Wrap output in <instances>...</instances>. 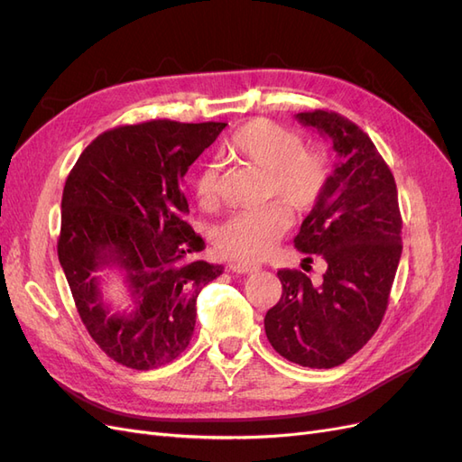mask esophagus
I'll use <instances>...</instances> for the list:
<instances>
[{
	"instance_id": "34e87169",
	"label": "esophagus",
	"mask_w": 462,
	"mask_h": 462,
	"mask_svg": "<svg viewBox=\"0 0 462 462\" xmlns=\"http://www.w3.org/2000/svg\"><path fill=\"white\" fill-rule=\"evenodd\" d=\"M229 270H231V272H235V273H253V272H256L258 268H256V265H253V263L231 262V263H229Z\"/></svg>"
}]
</instances>
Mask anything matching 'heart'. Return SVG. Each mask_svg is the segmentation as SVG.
Instances as JSON below:
<instances>
[{"label":"heart","mask_w":462,"mask_h":462,"mask_svg":"<svg viewBox=\"0 0 462 462\" xmlns=\"http://www.w3.org/2000/svg\"><path fill=\"white\" fill-rule=\"evenodd\" d=\"M221 156L268 170L270 197H279L299 214L310 212L328 185L329 165L324 153L304 148L295 131L268 119H253L236 129L221 146ZM194 194L200 206L216 204L219 197L217 165L200 167L194 180ZM291 223V212L279 202L243 209L216 229V248L227 258L256 262L270 253L289 231Z\"/></svg>","instance_id":"obj_1"}]
</instances>
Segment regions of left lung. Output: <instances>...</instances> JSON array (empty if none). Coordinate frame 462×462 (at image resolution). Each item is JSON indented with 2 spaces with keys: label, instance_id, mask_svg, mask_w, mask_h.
<instances>
[{
  "label": "left lung",
  "instance_id": "obj_1",
  "mask_svg": "<svg viewBox=\"0 0 462 462\" xmlns=\"http://www.w3.org/2000/svg\"><path fill=\"white\" fill-rule=\"evenodd\" d=\"M297 119L329 136L339 156L295 236V246L309 254L304 262L321 256L326 273L312 283L300 270H279L283 292L263 328L283 358L333 368L358 353L382 324L402 253V219L393 173L358 125L328 109Z\"/></svg>",
  "mask_w": 462,
  "mask_h": 462
}]
</instances>
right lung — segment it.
<instances>
[{
  "label": "right lung",
  "mask_w": 462,
  "mask_h": 462,
  "mask_svg": "<svg viewBox=\"0 0 462 462\" xmlns=\"http://www.w3.org/2000/svg\"><path fill=\"white\" fill-rule=\"evenodd\" d=\"M227 123L152 119L96 136L69 173L58 256L82 324L117 365L153 370L190 343L197 299L221 265L197 260L206 248L187 223L180 183ZM117 267L134 310L111 315L95 272Z\"/></svg>",
  "instance_id": "right-lung-1"
}]
</instances>
